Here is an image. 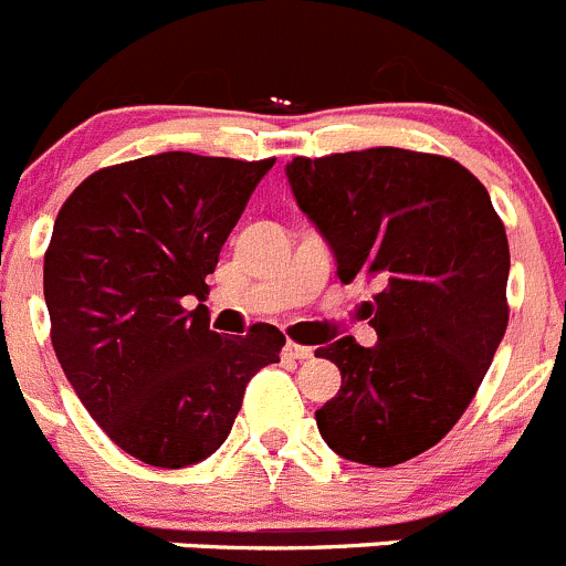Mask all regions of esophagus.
I'll use <instances>...</instances> for the list:
<instances>
[{
	"instance_id": "34e87169",
	"label": "esophagus",
	"mask_w": 566,
	"mask_h": 566,
	"mask_svg": "<svg viewBox=\"0 0 566 566\" xmlns=\"http://www.w3.org/2000/svg\"><path fill=\"white\" fill-rule=\"evenodd\" d=\"M284 357H287V360L304 363V360H310V357H313V348L298 346V343H287V346H284Z\"/></svg>"
}]
</instances>
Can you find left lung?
Masks as SVG:
<instances>
[{"mask_svg": "<svg viewBox=\"0 0 566 566\" xmlns=\"http://www.w3.org/2000/svg\"><path fill=\"white\" fill-rule=\"evenodd\" d=\"M298 209L332 248L337 279H371L374 346L318 348L340 368L315 410L346 461L396 467L430 450L478 394L509 326V237L483 184L452 158L402 147L293 158Z\"/></svg>", "mask_w": 566, "mask_h": 566, "instance_id": "8db88e82", "label": "left lung"}]
</instances>
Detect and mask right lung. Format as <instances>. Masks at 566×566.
Here are the masks:
<instances>
[{
  "instance_id": "1",
  "label": "right lung",
  "mask_w": 566,
  "mask_h": 566,
  "mask_svg": "<svg viewBox=\"0 0 566 566\" xmlns=\"http://www.w3.org/2000/svg\"><path fill=\"white\" fill-rule=\"evenodd\" d=\"M276 158L158 153L88 176L61 206L44 298L63 374L105 436L158 469L214 455L284 335L209 329L206 276Z\"/></svg>"
}]
</instances>
